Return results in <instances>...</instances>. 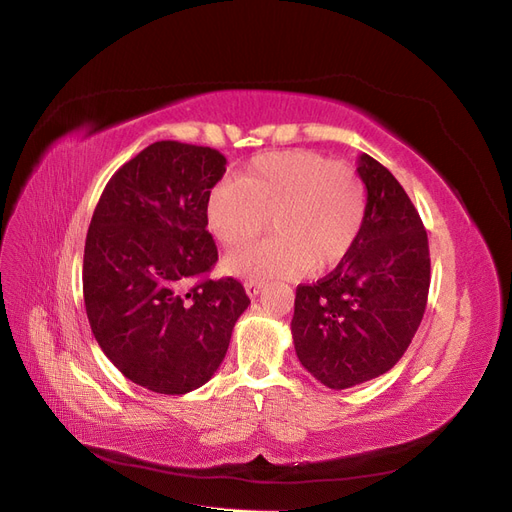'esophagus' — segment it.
I'll return each instance as SVG.
<instances>
[{"label":"esophagus","instance_id":"34e87169","mask_svg":"<svg viewBox=\"0 0 512 512\" xmlns=\"http://www.w3.org/2000/svg\"><path fill=\"white\" fill-rule=\"evenodd\" d=\"M244 289H246V293H249V298H255V295H259V293H261L263 283H259V280H246V283H244Z\"/></svg>","mask_w":512,"mask_h":512}]
</instances>
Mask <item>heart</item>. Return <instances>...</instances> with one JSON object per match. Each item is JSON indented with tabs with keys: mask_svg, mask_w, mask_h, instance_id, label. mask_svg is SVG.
<instances>
[{
	"mask_svg": "<svg viewBox=\"0 0 512 512\" xmlns=\"http://www.w3.org/2000/svg\"><path fill=\"white\" fill-rule=\"evenodd\" d=\"M366 187L359 174L312 151L255 157L236 180L206 197V225L225 249L268 232L276 238L227 255L225 272L244 278L300 276L327 270L353 251L366 223Z\"/></svg>",
	"mask_w": 512,
	"mask_h": 512,
	"instance_id": "1",
	"label": "heart"
}]
</instances>
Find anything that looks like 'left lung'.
I'll list each match as a JSON object with an SVG mask.
<instances>
[{"label": "left lung", "instance_id": "left-lung-1", "mask_svg": "<svg viewBox=\"0 0 512 512\" xmlns=\"http://www.w3.org/2000/svg\"><path fill=\"white\" fill-rule=\"evenodd\" d=\"M366 223L336 270L295 289L291 334L302 366L329 389H349L398 364L430 293V244L417 208L372 159L357 168Z\"/></svg>", "mask_w": 512, "mask_h": 512}]
</instances>
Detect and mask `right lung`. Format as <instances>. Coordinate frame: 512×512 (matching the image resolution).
Masks as SVG:
<instances>
[{
  "instance_id": "1",
  "label": "right lung",
  "mask_w": 512,
  "mask_h": 512,
  "mask_svg": "<svg viewBox=\"0 0 512 512\" xmlns=\"http://www.w3.org/2000/svg\"><path fill=\"white\" fill-rule=\"evenodd\" d=\"M227 159L210 146L161 140L121 166L95 206L82 293L97 344L123 376L155 393L208 383L251 304L219 259L206 197Z\"/></svg>"
}]
</instances>
